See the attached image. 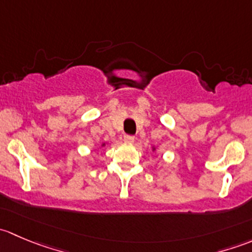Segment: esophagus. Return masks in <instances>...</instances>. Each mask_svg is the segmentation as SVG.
I'll return each instance as SVG.
<instances>
[{"label":"esophagus","mask_w":252,"mask_h":252,"mask_svg":"<svg viewBox=\"0 0 252 252\" xmlns=\"http://www.w3.org/2000/svg\"><path fill=\"white\" fill-rule=\"evenodd\" d=\"M124 141L126 142H133L134 141V136L133 135H124Z\"/></svg>","instance_id":"1"}]
</instances>
